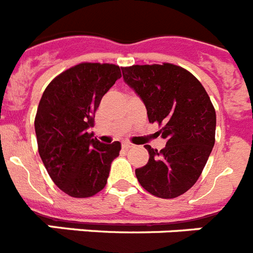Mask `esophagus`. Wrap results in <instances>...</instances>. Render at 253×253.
<instances>
[{
  "label": "esophagus",
  "instance_id": "34e87169",
  "mask_svg": "<svg viewBox=\"0 0 253 253\" xmlns=\"http://www.w3.org/2000/svg\"><path fill=\"white\" fill-rule=\"evenodd\" d=\"M122 148L123 149H131V148H133V144L128 143V141H125V143L122 144Z\"/></svg>",
  "mask_w": 253,
  "mask_h": 253
}]
</instances>
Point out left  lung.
Wrapping results in <instances>:
<instances>
[{"instance_id":"left-lung-1","label":"left lung","mask_w":253,"mask_h":253,"mask_svg":"<svg viewBox=\"0 0 253 253\" xmlns=\"http://www.w3.org/2000/svg\"><path fill=\"white\" fill-rule=\"evenodd\" d=\"M122 73L166 139L159 152L145 145L149 161L136 169L137 180L150 194L176 198L197 182L215 145V108L202 84L179 65H132Z\"/></svg>"}]
</instances>
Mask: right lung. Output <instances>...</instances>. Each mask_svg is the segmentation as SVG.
Listing matches in <instances>:
<instances>
[{"label":"right lung","mask_w":253,"mask_h":253,"mask_svg":"<svg viewBox=\"0 0 253 253\" xmlns=\"http://www.w3.org/2000/svg\"><path fill=\"white\" fill-rule=\"evenodd\" d=\"M121 77L116 64L80 63L51 81L38 104L40 157L55 185L74 198L103 190L110 165L120 156V141L101 144L88 130L101 97Z\"/></svg>","instance_id":"1"}]
</instances>
